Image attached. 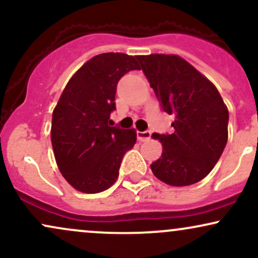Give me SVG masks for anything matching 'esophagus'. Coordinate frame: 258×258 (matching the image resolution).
Wrapping results in <instances>:
<instances>
[{"mask_svg": "<svg viewBox=\"0 0 258 258\" xmlns=\"http://www.w3.org/2000/svg\"><path fill=\"white\" fill-rule=\"evenodd\" d=\"M150 137H152V133H150V131H143V132L138 131L137 132V138L142 142L149 141Z\"/></svg>", "mask_w": 258, "mask_h": 258, "instance_id": "obj_1", "label": "esophagus"}]
</instances>
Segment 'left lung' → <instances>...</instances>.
Returning a JSON list of instances; mask_svg holds the SVG:
<instances>
[{
	"label": "left lung",
	"instance_id": "1",
	"mask_svg": "<svg viewBox=\"0 0 258 258\" xmlns=\"http://www.w3.org/2000/svg\"><path fill=\"white\" fill-rule=\"evenodd\" d=\"M137 59L161 108L176 116L173 133H153L164 149L150 168L166 184H194L211 172L226 148L227 106L215 85L178 55H138Z\"/></svg>",
	"mask_w": 258,
	"mask_h": 258
}]
</instances>
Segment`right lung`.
Segmentation results:
<instances>
[{
  "label": "right lung",
  "instance_id": "right-lung-1",
  "mask_svg": "<svg viewBox=\"0 0 258 258\" xmlns=\"http://www.w3.org/2000/svg\"><path fill=\"white\" fill-rule=\"evenodd\" d=\"M137 57L96 55L73 75L53 110L51 141L59 171L82 193H100L119 177L123 155L137 141L133 128L110 126L119 80L139 70Z\"/></svg>",
  "mask_w": 258,
  "mask_h": 258
}]
</instances>
